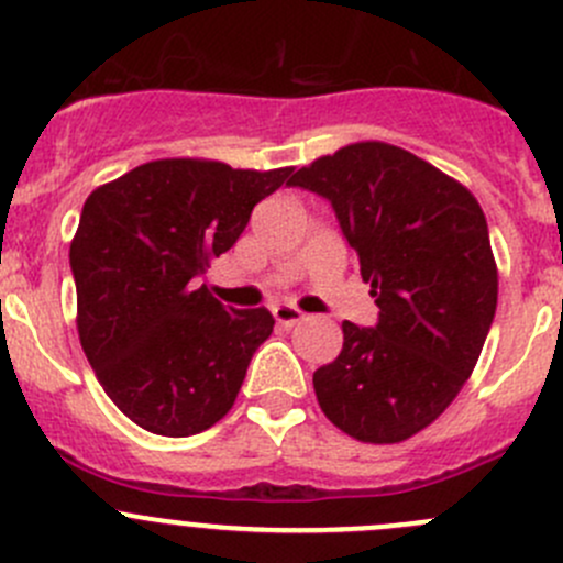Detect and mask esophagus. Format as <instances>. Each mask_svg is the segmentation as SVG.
Here are the masks:
<instances>
[{
	"instance_id": "34e87169",
	"label": "esophagus",
	"mask_w": 563,
	"mask_h": 563,
	"mask_svg": "<svg viewBox=\"0 0 563 563\" xmlns=\"http://www.w3.org/2000/svg\"><path fill=\"white\" fill-rule=\"evenodd\" d=\"M274 317L282 328H292V325H298V322L306 320L303 311H300L298 306H289V303H276Z\"/></svg>"
}]
</instances>
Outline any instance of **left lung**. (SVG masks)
Instances as JSON below:
<instances>
[{"label":"left lung","mask_w":563,"mask_h":563,"mask_svg":"<svg viewBox=\"0 0 563 563\" xmlns=\"http://www.w3.org/2000/svg\"><path fill=\"white\" fill-rule=\"evenodd\" d=\"M289 186L333 205L380 309L375 328L342 322V353L314 372L317 402L355 441H408L454 402L493 325L487 219L463 183L386 142L322 155Z\"/></svg>","instance_id":"8db88e82"}]
</instances>
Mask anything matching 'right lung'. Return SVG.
I'll return each mask as SVG.
<instances>
[{
    "mask_svg": "<svg viewBox=\"0 0 563 563\" xmlns=\"http://www.w3.org/2000/svg\"><path fill=\"white\" fill-rule=\"evenodd\" d=\"M289 175L158 158L87 197L70 241L76 328L103 391L142 430L197 435L235 405L274 314L224 309L197 279Z\"/></svg>",
    "mask_w": 563,
    "mask_h": 563,
    "instance_id": "right-lung-1",
    "label": "right lung"
}]
</instances>
